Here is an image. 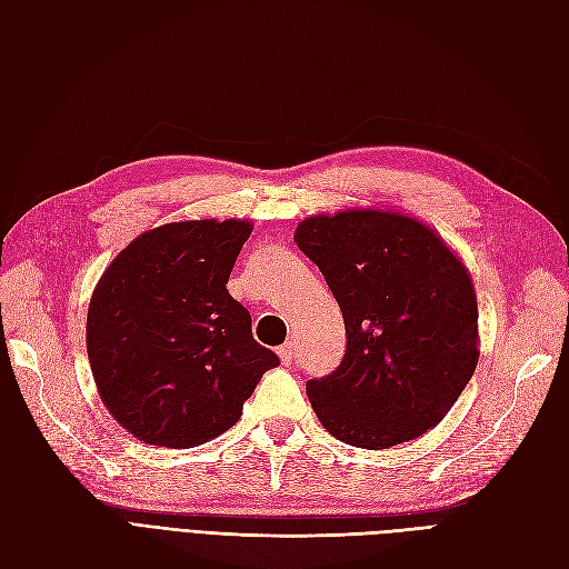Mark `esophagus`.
<instances>
[{
    "label": "esophagus",
    "instance_id": "obj_1",
    "mask_svg": "<svg viewBox=\"0 0 569 569\" xmlns=\"http://www.w3.org/2000/svg\"><path fill=\"white\" fill-rule=\"evenodd\" d=\"M278 356H280V360H282L284 366H289V363H291V358H295V347H291V341L282 343V347L278 349Z\"/></svg>",
    "mask_w": 569,
    "mask_h": 569
}]
</instances>
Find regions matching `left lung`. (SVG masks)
I'll list each match as a JSON object with an SVG mask.
<instances>
[{
	"instance_id": "left-lung-1",
	"label": "left lung",
	"mask_w": 569,
	"mask_h": 569,
	"mask_svg": "<svg viewBox=\"0 0 569 569\" xmlns=\"http://www.w3.org/2000/svg\"><path fill=\"white\" fill-rule=\"evenodd\" d=\"M295 239L325 274L347 327L337 370L306 382L322 427L380 451L439 425L479 358L465 266L422 222L387 211L306 218Z\"/></svg>"
}]
</instances>
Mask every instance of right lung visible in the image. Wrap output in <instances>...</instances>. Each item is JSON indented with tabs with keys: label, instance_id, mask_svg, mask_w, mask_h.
<instances>
[{
	"label": "right lung",
	"instance_id": "add662e5",
	"mask_svg": "<svg viewBox=\"0 0 569 569\" xmlns=\"http://www.w3.org/2000/svg\"><path fill=\"white\" fill-rule=\"evenodd\" d=\"M249 234L244 220L168 222L101 274L88 311L90 366L101 401L140 441L192 449L216 439L280 366L226 289Z\"/></svg>",
	"mask_w": 569,
	"mask_h": 569
}]
</instances>
